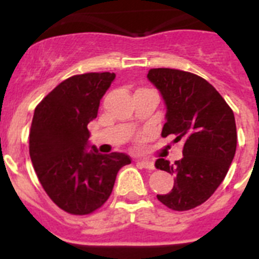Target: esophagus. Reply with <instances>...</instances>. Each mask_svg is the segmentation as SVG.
<instances>
[{"instance_id": "1", "label": "esophagus", "mask_w": 259, "mask_h": 259, "mask_svg": "<svg viewBox=\"0 0 259 259\" xmlns=\"http://www.w3.org/2000/svg\"><path fill=\"white\" fill-rule=\"evenodd\" d=\"M137 164L141 167H144V168H146V170H154V163H153L152 161H146V159H139L137 161Z\"/></svg>"}]
</instances>
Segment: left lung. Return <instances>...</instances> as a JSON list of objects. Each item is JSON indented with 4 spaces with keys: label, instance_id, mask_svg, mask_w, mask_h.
<instances>
[{
    "label": "left lung",
    "instance_id": "8db88e82",
    "mask_svg": "<svg viewBox=\"0 0 259 259\" xmlns=\"http://www.w3.org/2000/svg\"><path fill=\"white\" fill-rule=\"evenodd\" d=\"M148 79L159 89L167 106L162 137L184 141L183 158L171 164L158 158L155 167L175 175L170 193L157 194L168 209L200 206L226 178L236 153L235 115L209 81L187 71L152 68Z\"/></svg>",
    "mask_w": 259,
    "mask_h": 259
}]
</instances>
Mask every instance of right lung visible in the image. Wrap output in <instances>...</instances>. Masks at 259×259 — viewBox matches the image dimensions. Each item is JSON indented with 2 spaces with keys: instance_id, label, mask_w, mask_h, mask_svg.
<instances>
[{
  "instance_id": "obj_1",
  "label": "right lung",
  "mask_w": 259,
  "mask_h": 259,
  "mask_svg": "<svg viewBox=\"0 0 259 259\" xmlns=\"http://www.w3.org/2000/svg\"><path fill=\"white\" fill-rule=\"evenodd\" d=\"M115 74L88 72L63 80L36 106L29 155L44 191L59 209L92 214L113 192L118 171L131 163L124 153L87 150V125L97 116L100 100Z\"/></svg>"
}]
</instances>
